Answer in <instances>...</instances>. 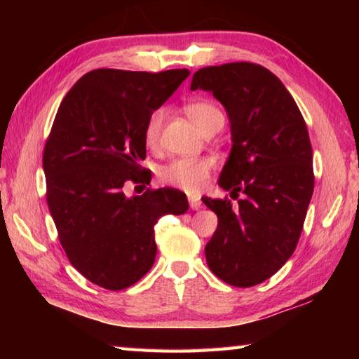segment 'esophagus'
Here are the masks:
<instances>
[{
  "label": "esophagus",
  "instance_id": "esophagus-1",
  "mask_svg": "<svg viewBox=\"0 0 359 359\" xmlns=\"http://www.w3.org/2000/svg\"><path fill=\"white\" fill-rule=\"evenodd\" d=\"M188 204H190V209H193V210H198L203 205L201 199H199L198 196H194V194H191V196H188Z\"/></svg>",
  "mask_w": 359,
  "mask_h": 359
}]
</instances>
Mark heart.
Segmentation results:
<instances>
[{"label": "heart", "mask_w": 359, "mask_h": 359, "mask_svg": "<svg viewBox=\"0 0 359 359\" xmlns=\"http://www.w3.org/2000/svg\"><path fill=\"white\" fill-rule=\"evenodd\" d=\"M185 114L203 133L218 123L223 125V114L210 101L198 100L185 106ZM166 118V109L158 107L149 115L144 126V142L147 147L155 149L160 144L163 125ZM214 168V160L208 156L199 158H174L158 169V177L169 187L180 188L188 193H196L205 185L209 174Z\"/></svg>", "instance_id": "obj_1"}]
</instances>
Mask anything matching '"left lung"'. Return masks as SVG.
<instances>
[{
  "label": "left lung",
  "mask_w": 359,
  "mask_h": 359,
  "mask_svg": "<svg viewBox=\"0 0 359 359\" xmlns=\"http://www.w3.org/2000/svg\"><path fill=\"white\" fill-rule=\"evenodd\" d=\"M190 88L222 102L233 137L218 185L238 205L203 198L218 217L205 259L223 282L253 287L274 276L299 241L315 184L306 121L280 79L257 63L201 68Z\"/></svg>",
  "instance_id": "8db88e82"
}]
</instances>
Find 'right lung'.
Wrapping results in <instances>:
<instances>
[{
    "label": "right lung",
    "instance_id": "obj_1",
    "mask_svg": "<svg viewBox=\"0 0 359 359\" xmlns=\"http://www.w3.org/2000/svg\"><path fill=\"white\" fill-rule=\"evenodd\" d=\"M190 74L95 69L62 101L42 166L47 204L69 263L98 287L125 290L155 263L154 226L188 210L185 193L147 188L126 198L123 185L150 184L144 126Z\"/></svg>",
    "mask_w": 359,
    "mask_h": 359
}]
</instances>
